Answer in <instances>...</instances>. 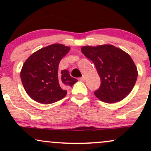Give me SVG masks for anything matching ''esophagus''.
I'll list each match as a JSON object with an SVG mask.
<instances>
[{
	"label": "esophagus",
	"instance_id": "esophagus-1",
	"mask_svg": "<svg viewBox=\"0 0 151 151\" xmlns=\"http://www.w3.org/2000/svg\"><path fill=\"white\" fill-rule=\"evenodd\" d=\"M85 78H86V77H85V76H84V75H83L82 76V77H80V78H79V81H84V80H85Z\"/></svg>",
	"mask_w": 151,
	"mask_h": 151
}]
</instances>
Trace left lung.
<instances>
[{
    "mask_svg": "<svg viewBox=\"0 0 151 151\" xmlns=\"http://www.w3.org/2000/svg\"><path fill=\"white\" fill-rule=\"evenodd\" d=\"M81 52L93 62L101 85L94 95L101 101L112 104L120 101L132 91L138 71L129 55L111 45L84 46Z\"/></svg>",
    "mask_w": 151,
    "mask_h": 151,
    "instance_id": "1",
    "label": "left lung"
}]
</instances>
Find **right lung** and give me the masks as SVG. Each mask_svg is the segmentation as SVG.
<instances>
[{"mask_svg":"<svg viewBox=\"0 0 151 151\" xmlns=\"http://www.w3.org/2000/svg\"><path fill=\"white\" fill-rule=\"evenodd\" d=\"M70 47L53 44L31 55L24 63L20 78L25 91L32 99L43 104L60 101L68 86L78 81L67 70L58 72L60 60Z\"/></svg>","mask_w":151,"mask_h":151,"instance_id":"obj_1","label":"right lung"}]
</instances>
